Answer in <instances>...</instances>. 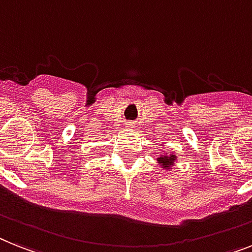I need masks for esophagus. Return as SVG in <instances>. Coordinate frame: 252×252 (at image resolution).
<instances>
[{
  "mask_svg": "<svg viewBox=\"0 0 252 252\" xmlns=\"http://www.w3.org/2000/svg\"><path fill=\"white\" fill-rule=\"evenodd\" d=\"M126 127L127 128H134V122H127V124H126Z\"/></svg>",
  "mask_w": 252,
  "mask_h": 252,
  "instance_id": "obj_1",
  "label": "esophagus"
}]
</instances>
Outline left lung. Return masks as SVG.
<instances>
[{
    "instance_id": "8db88e82",
    "label": "left lung",
    "mask_w": 252,
    "mask_h": 252,
    "mask_svg": "<svg viewBox=\"0 0 252 252\" xmlns=\"http://www.w3.org/2000/svg\"><path fill=\"white\" fill-rule=\"evenodd\" d=\"M175 158H176V155H167V153H166L165 156L158 157L157 161H158V163H161V166L165 168V170H170L171 166H174V161H175Z\"/></svg>"
}]
</instances>
